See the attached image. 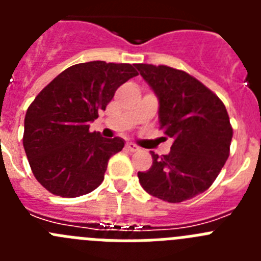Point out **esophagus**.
I'll use <instances>...</instances> for the list:
<instances>
[{"label": "esophagus", "instance_id": "esophagus-1", "mask_svg": "<svg viewBox=\"0 0 261 261\" xmlns=\"http://www.w3.org/2000/svg\"><path fill=\"white\" fill-rule=\"evenodd\" d=\"M125 149L128 151H137V150H140V147L137 146V145H135V144H132V142H129V144H126L125 145Z\"/></svg>", "mask_w": 261, "mask_h": 261}]
</instances>
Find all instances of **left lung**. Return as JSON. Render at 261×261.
<instances>
[{
  "label": "left lung",
  "mask_w": 261,
  "mask_h": 261,
  "mask_svg": "<svg viewBox=\"0 0 261 261\" xmlns=\"http://www.w3.org/2000/svg\"><path fill=\"white\" fill-rule=\"evenodd\" d=\"M159 102V126L172 138L170 153L151 151L153 165L138 172L149 195L181 202L205 192L229 158L232 128L225 105L183 70L136 64Z\"/></svg>",
  "instance_id": "8db88e82"
}]
</instances>
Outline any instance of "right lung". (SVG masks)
Wrapping results in <instances>:
<instances>
[{"mask_svg":"<svg viewBox=\"0 0 261 261\" xmlns=\"http://www.w3.org/2000/svg\"><path fill=\"white\" fill-rule=\"evenodd\" d=\"M138 75L135 65L90 61L60 73L30 105L23 147L36 180L50 193L78 197L98 188L124 140L90 132L115 91Z\"/></svg>","mask_w":261,"mask_h":261,"instance_id":"right-lung-1","label":"right lung"}]
</instances>
